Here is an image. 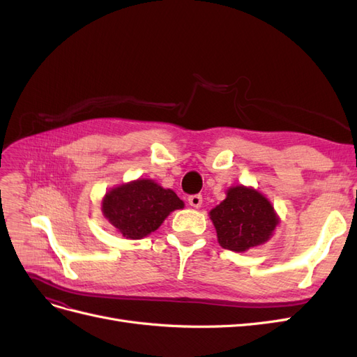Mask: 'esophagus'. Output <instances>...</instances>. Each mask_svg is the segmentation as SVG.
Listing matches in <instances>:
<instances>
[{
	"label": "esophagus",
	"instance_id": "obj_1",
	"mask_svg": "<svg viewBox=\"0 0 357 357\" xmlns=\"http://www.w3.org/2000/svg\"><path fill=\"white\" fill-rule=\"evenodd\" d=\"M189 204L193 208H199L202 205V197L201 195H192L189 197Z\"/></svg>",
	"mask_w": 357,
	"mask_h": 357
}]
</instances>
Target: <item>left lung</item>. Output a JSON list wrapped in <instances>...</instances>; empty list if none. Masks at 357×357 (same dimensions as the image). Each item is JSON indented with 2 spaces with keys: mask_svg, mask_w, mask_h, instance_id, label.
Wrapping results in <instances>:
<instances>
[{
  "mask_svg": "<svg viewBox=\"0 0 357 357\" xmlns=\"http://www.w3.org/2000/svg\"><path fill=\"white\" fill-rule=\"evenodd\" d=\"M210 219L219 244L238 253L265 244L280 223L271 201L243 185L226 190V198L210 211Z\"/></svg>",
  "mask_w": 357,
  "mask_h": 357,
  "instance_id": "1",
  "label": "left lung"
}]
</instances>
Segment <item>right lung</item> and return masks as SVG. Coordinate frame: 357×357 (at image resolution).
<instances>
[{"instance_id":"add662e5","label":"right lung","mask_w":357,"mask_h":357,"mask_svg":"<svg viewBox=\"0 0 357 357\" xmlns=\"http://www.w3.org/2000/svg\"><path fill=\"white\" fill-rule=\"evenodd\" d=\"M185 207L174 190L155 180L138 178L114 186L105 193L101 211L125 238L142 240L155 232L169 213Z\"/></svg>"}]
</instances>
